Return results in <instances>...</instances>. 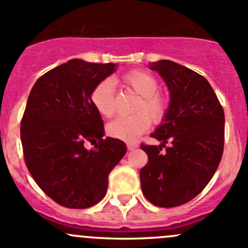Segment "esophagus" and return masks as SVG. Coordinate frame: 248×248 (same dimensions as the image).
I'll use <instances>...</instances> for the list:
<instances>
[{
	"label": "esophagus",
	"mask_w": 248,
	"mask_h": 248,
	"mask_svg": "<svg viewBox=\"0 0 248 248\" xmlns=\"http://www.w3.org/2000/svg\"><path fill=\"white\" fill-rule=\"evenodd\" d=\"M137 147H138V144H137V142H127V149H128L129 151L136 150Z\"/></svg>",
	"instance_id": "esophagus-1"
}]
</instances>
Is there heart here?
<instances>
[{
	"label": "heart",
	"instance_id": "heart-1",
	"mask_svg": "<svg viewBox=\"0 0 248 248\" xmlns=\"http://www.w3.org/2000/svg\"><path fill=\"white\" fill-rule=\"evenodd\" d=\"M122 81L139 94V99L133 107L136 114L115 119L107 126V132L112 138L131 141L149 128L150 120L154 124H161L166 119L170 101L158 91L159 81L157 78L147 72L132 71L122 77ZM90 101L101 116L111 117L115 112V90L111 80L99 81L92 90Z\"/></svg>",
	"mask_w": 248,
	"mask_h": 248
}]
</instances>
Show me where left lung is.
I'll use <instances>...</instances> for the list:
<instances>
[{"label":"left lung","mask_w":248,"mask_h":248,"mask_svg":"<svg viewBox=\"0 0 248 248\" xmlns=\"http://www.w3.org/2000/svg\"><path fill=\"white\" fill-rule=\"evenodd\" d=\"M150 68L166 81L170 107L151 134L162 144L140 145L147 155L140 184L150 202L175 207L198 196L214 176L223 155L224 111L201 74L169 60L152 62Z\"/></svg>","instance_id":"8db88e82"}]
</instances>
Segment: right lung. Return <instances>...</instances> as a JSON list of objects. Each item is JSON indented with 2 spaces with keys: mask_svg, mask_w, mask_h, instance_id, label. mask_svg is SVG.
Returning <instances> with one entry per match:
<instances>
[{
  "mask_svg": "<svg viewBox=\"0 0 248 248\" xmlns=\"http://www.w3.org/2000/svg\"><path fill=\"white\" fill-rule=\"evenodd\" d=\"M115 67L69 60L43 74L29 94L20 127L25 163L42 191L64 207L101 202L109 172L127 151L122 140L103 139V120L90 101ZM86 142L95 149L87 150Z\"/></svg>",
  "mask_w": 248,
  "mask_h": 248,
  "instance_id": "1",
  "label": "right lung"
}]
</instances>
